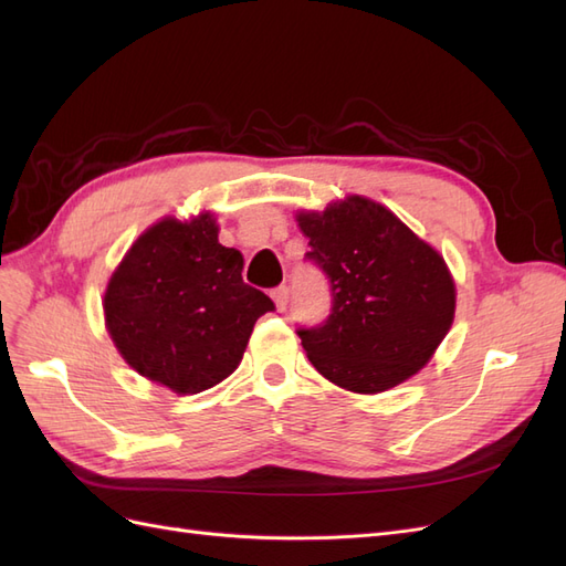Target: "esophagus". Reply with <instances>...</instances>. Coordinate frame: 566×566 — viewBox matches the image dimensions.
<instances>
[{"label":"esophagus","instance_id":"esophagus-1","mask_svg":"<svg viewBox=\"0 0 566 566\" xmlns=\"http://www.w3.org/2000/svg\"><path fill=\"white\" fill-rule=\"evenodd\" d=\"M271 297H273V302H276V310H279V312H285L287 300H290V290H287L285 285H281V287L273 290Z\"/></svg>","mask_w":566,"mask_h":566}]
</instances>
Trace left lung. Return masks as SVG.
<instances>
[{"mask_svg": "<svg viewBox=\"0 0 566 566\" xmlns=\"http://www.w3.org/2000/svg\"><path fill=\"white\" fill-rule=\"evenodd\" d=\"M306 260L331 279L333 310L297 331L325 380L380 394L427 366L455 316V283L443 256L385 205L364 196L300 210Z\"/></svg>", "mask_w": 566, "mask_h": 566, "instance_id": "8db88e82", "label": "left lung"}]
</instances>
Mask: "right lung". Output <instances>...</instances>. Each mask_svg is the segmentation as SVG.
<instances>
[{
  "label": "right lung",
  "instance_id": "right-lung-1",
  "mask_svg": "<svg viewBox=\"0 0 566 566\" xmlns=\"http://www.w3.org/2000/svg\"><path fill=\"white\" fill-rule=\"evenodd\" d=\"M266 312L273 302L243 283V254L219 243L208 210L148 227L104 295L106 331L119 356L181 397L227 380Z\"/></svg>",
  "mask_w": 566,
  "mask_h": 566
}]
</instances>
